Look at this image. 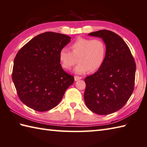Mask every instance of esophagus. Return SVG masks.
<instances>
[{
    "label": "esophagus",
    "mask_w": 147,
    "mask_h": 147,
    "mask_svg": "<svg viewBox=\"0 0 147 147\" xmlns=\"http://www.w3.org/2000/svg\"><path fill=\"white\" fill-rule=\"evenodd\" d=\"M82 78V77L81 76H74V80L75 81H78L79 80H80Z\"/></svg>",
    "instance_id": "34e87169"
}]
</instances>
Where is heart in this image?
<instances>
[{
    "label": "heart",
    "mask_w": 147,
    "mask_h": 147,
    "mask_svg": "<svg viewBox=\"0 0 147 147\" xmlns=\"http://www.w3.org/2000/svg\"><path fill=\"white\" fill-rule=\"evenodd\" d=\"M71 52L65 47L61 49L58 58L61 65L65 70H70L76 62L74 68L77 74H84L89 71L90 73L100 69L105 62L107 46L100 38H89L78 37L71 44Z\"/></svg>",
    "instance_id": "obj_1"
}]
</instances>
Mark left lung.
Returning a JSON list of instances; mask_svg holds the SVG:
<instances>
[{
  "mask_svg": "<svg viewBox=\"0 0 147 147\" xmlns=\"http://www.w3.org/2000/svg\"><path fill=\"white\" fill-rule=\"evenodd\" d=\"M89 35L103 39L107 55L101 67L85 78V103L93 113L107 115L119 110L129 100L136 67L129 46L118 34L103 29Z\"/></svg>",
  "mask_w": 147,
  "mask_h": 147,
  "instance_id": "1",
  "label": "left lung"
}]
</instances>
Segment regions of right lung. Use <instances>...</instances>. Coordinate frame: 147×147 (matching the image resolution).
Masks as SVG:
<instances>
[{"instance_id":"right-lung-1","label":"right lung","mask_w":147,"mask_h":147,"mask_svg":"<svg viewBox=\"0 0 147 147\" xmlns=\"http://www.w3.org/2000/svg\"><path fill=\"white\" fill-rule=\"evenodd\" d=\"M70 41L65 34L45 32L18 51L12 79L20 101L29 108L44 112L55 107L73 84L74 76L65 73L58 58Z\"/></svg>"}]
</instances>
